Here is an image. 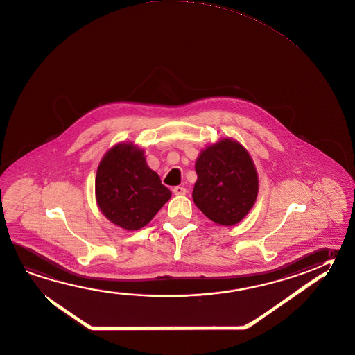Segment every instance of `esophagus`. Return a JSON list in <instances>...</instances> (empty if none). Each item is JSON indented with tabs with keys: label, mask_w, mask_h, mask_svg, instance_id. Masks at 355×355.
<instances>
[{
	"label": "esophagus",
	"mask_w": 355,
	"mask_h": 355,
	"mask_svg": "<svg viewBox=\"0 0 355 355\" xmlns=\"http://www.w3.org/2000/svg\"><path fill=\"white\" fill-rule=\"evenodd\" d=\"M173 193L175 196H183V194H186L187 189L184 187L177 186L173 188Z\"/></svg>",
	"instance_id": "1"
}]
</instances>
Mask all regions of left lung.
<instances>
[{"instance_id": "obj_1", "label": "left lung", "mask_w": 355, "mask_h": 355, "mask_svg": "<svg viewBox=\"0 0 355 355\" xmlns=\"http://www.w3.org/2000/svg\"><path fill=\"white\" fill-rule=\"evenodd\" d=\"M196 205L214 223L234 225L247 216L258 194V177L248 152L232 139L205 148L196 162Z\"/></svg>"}]
</instances>
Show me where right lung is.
Masks as SVG:
<instances>
[{
  "instance_id": "obj_1",
  "label": "right lung",
  "mask_w": 355,
  "mask_h": 355,
  "mask_svg": "<svg viewBox=\"0 0 355 355\" xmlns=\"http://www.w3.org/2000/svg\"><path fill=\"white\" fill-rule=\"evenodd\" d=\"M172 193L147 166L144 150L121 144L102 158L96 175V198L101 211L127 230L150 223Z\"/></svg>"
}]
</instances>
